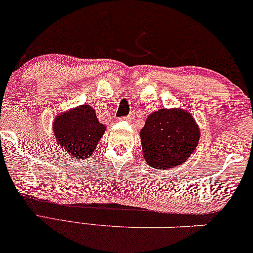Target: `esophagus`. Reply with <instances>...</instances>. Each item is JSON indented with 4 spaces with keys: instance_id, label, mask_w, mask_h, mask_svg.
<instances>
[{
    "instance_id": "esophagus-1",
    "label": "esophagus",
    "mask_w": 253,
    "mask_h": 253,
    "mask_svg": "<svg viewBox=\"0 0 253 253\" xmlns=\"http://www.w3.org/2000/svg\"><path fill=\"white\" fill-rule=\"evenodd\" d=\"M122 120H124V121H130V120H131V116H126V117H122Z\"/></svg>"
}]
</instances>
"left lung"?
Masks as SVG:
<instances>
[{"instance_id": "left-lung-1", "label": "left lung", "mask_w": 253, "mask_h": 253, "mask_svg": "<svg viewBox=\"0 0 253 253\" xmlns=\"http://www.w3.org/2000/svg\"><path fill=\"white\" fill-rule=\"evenodd\" d=\"M200 127L193 115L181 108L159 109L147 116L140 130L143 158L157 169L182 165L198 147Z\"/></svg>"}]
</instances>
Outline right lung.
<instances>
[{
  "instance_id": "1",
  "label": "right lung",
  "mask_w": 253,
  "mask_h": 253,
  "mask_svg": "<svg viewBox=\"0 0 253 253\" xmlns=\"http://www.w3.org/2000/svg\"><path fill=\"white\" fill-rule=\"evenodd\" d=\"M58 146L75 159H86L96 150L106 126L98 122L90 104H83L55 116L52 123Z\"/></svg>"
}]
</instances>
